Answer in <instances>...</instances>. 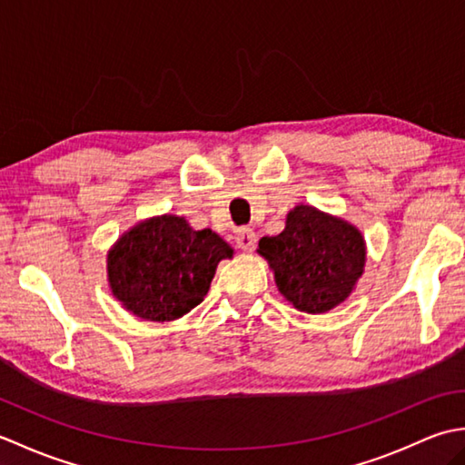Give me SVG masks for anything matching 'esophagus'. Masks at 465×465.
Returning a JSON list of instances; mask_svg holds the SVG:
<instances>
[{"mask_svg":"<svg viewBox=\"0 0 465 465\" xmlns=\"http://www.w3.org/2000/svg\"><path fill=\"white\" fill-rule=\"evenodd\" d=\"M235 243H238V248L243 252H252L255 248V233L250 227H242L235 233Z\"/></svg>","mask_w":465,"mask_h":465,"instance_id":"esophagus-1","label":"esophagus"}]
</instances>
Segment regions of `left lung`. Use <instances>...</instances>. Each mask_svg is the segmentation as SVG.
I'll list each match as a JSON object with an SVG mask.
<instances>
[{"instance_id":"obj_1","label":"left lung","mask_w":465,"mask_h":465,"mask_svg":"<svg viewBox=\"0 0 465 465\" xmlns=\"http://www.w3.org/2000/svg\"><path fill=\"white\" fill-rule=\"evenodd\" d=\"M258 252L283 298L308 313H323L348 298L365 263L361 233L312 205L293 207L285 230L262 238Z\"/></svg>"}]
</instances>
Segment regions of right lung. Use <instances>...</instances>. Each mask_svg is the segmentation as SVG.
<instances>
[{"label":"right lung","mask_w":465,"mask_h":465,"mask_svg":"<svg viewBox=\"0 0 465 465\" xmlns=\"http://www.w3.org/2000/svg\"><path fill=\"white\" fill-rule=\"evenodd\" d=\"M233 250L212 230H192L183 217L162 215L124 233L107 255L117 300L134 315L172 322L202 303L217 263Z\"/></svg>","instance_id":"1"}]
</instances>
